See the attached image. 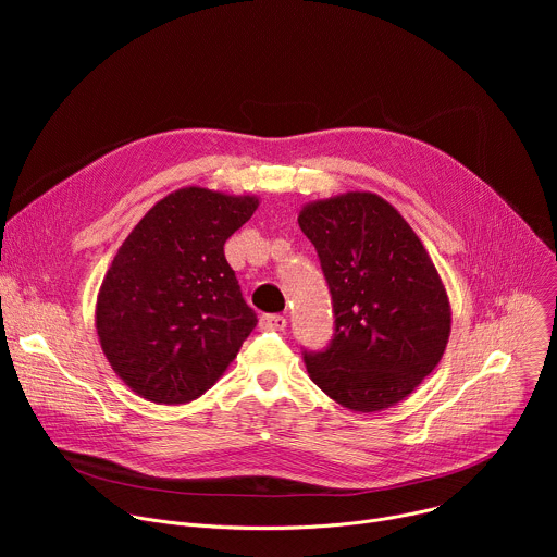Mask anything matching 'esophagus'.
<instances>
[{
  "label": "esophagus",
  "instance_id": "obj_1",
  "mask_svg": "<svg viewBox=\"0 0 557 557\" xmlns=\"http://www.w3.org/2000/svg\"><path fill=\"white\" fill-rule=\"evenodd\" d=\"M260 329L262 331H284L286 329V317H282V314H262L260 317Z\"/></svg>",
  "mask_w": 557,
  "mask_h": 557
}]
</instances>
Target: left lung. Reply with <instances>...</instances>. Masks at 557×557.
Returning <instances> with one entry per match:
<instances>
[{"label":"left lung","mask_w":557,"mask_h":557,"mask_svg":"<svg viewBox=\"0 0 557 557\" xmlns=\"http://www.w3.org/2000/svg\"><path fill=\"white\" fill-rule=\"evenodd\" d=\"M297 222L320 256L335 339L304 352L310 379L346 410L381 412L438 366L451 333L445 284L408 220L372 191L306 202Z\"/></svg>","instance_id":"1"}]
</instances>
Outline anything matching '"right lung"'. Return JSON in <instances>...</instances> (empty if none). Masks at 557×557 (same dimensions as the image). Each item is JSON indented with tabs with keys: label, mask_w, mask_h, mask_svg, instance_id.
Instances as JSON below:
<instances>
[{
	"label": "right lung",
	"mask_w": 557,
	"mask_h": 557,
	"mask_svg": "<svg viewBox=\"0 0 557 557\" xmlns=\"http://www.w3.org/2000/svg\"><path fill=\"white\" fill-rule=\"evenodd\" d=\"M258 205L251 194L189 185L158 200L119 247L97 295L95 326L112 370L145 401L198 399L253 333L258 317L224 243Z\"/></svg>",
	"instance_id": "obj_1"
}]
</instances>
